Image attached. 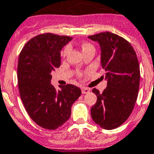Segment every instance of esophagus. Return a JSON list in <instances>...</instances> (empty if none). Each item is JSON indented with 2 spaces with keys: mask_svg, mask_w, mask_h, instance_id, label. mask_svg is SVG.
<instances>
[{
  "mask_svg": "<svg viewBox=\"0 0 154 154\" xmlns=\"http://www.w3.org/2000/svg\"><path fill=\"white\" fill-rule=\"evenodd\" d=\"M89 91H90V90L87 88H82V94H88L89 93Z\"/></svg>",
  "mask_w": 154,
  "mask_h": 154,
  "instance_id": "obj_1",
  "label": "esophagus"
}]
</instances>
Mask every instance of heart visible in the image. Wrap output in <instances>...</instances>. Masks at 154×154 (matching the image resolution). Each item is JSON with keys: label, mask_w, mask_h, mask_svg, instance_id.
Instances as JSON below:
<instances>
[{"label": "heart", "mask_w": 154, "mask_h": 154, "mask_svg": "<svg viewBox=\"0 0 154 154\" xmlns=\"http://www.w3.org/2000/svg\"><path fill=\"white\" fill-rule=\"evenodd\" d=\"M81 47H82V52H85V51H88V50L91 49V48H94V47L92 46L91 44L87 43V42H85V43L82 44ZM69 47L66 46L65 48H64L63 51V53H62V54L63 55V56H66V55L67 54V53L69 52Z\"/></svg>", "instance_id": "obj_1"}]
</instances>
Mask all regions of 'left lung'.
Returning <instances> with one entry per match:
<instances>
[{"instance_id": "obj_1", "label": "left lung", "mask_w": 154, "mask_h": 154, "mask_svg": "<svg viewBox=\"0 0 154 154\" xmlns=\"http://www.w3.org/2000/svg\"><path fill=\"white\" fill-rule=\"evenodd\" d=\"M88 38L100 45V63L107 82L102 93L92 90L97 100L91 115L97 125L112 130L125 122L134 109L140 83L138 60L131 44L117 35L100 32Z\"/></svg>"}]
</instances>
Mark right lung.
Segmentation results:
<instances>
[{
  "mask_svg": "<svg viewBox=\"0 0 154 154\" xmlns=\"http://www.w3.org/2000/svg\"><path fill=\"white\" fill-rule=\"evenodd\" d=\"M72 39L51 33L38 35L26 44L19 57L21 100L31 119L46 129H57L66 122L72 105L82 94L73 85L57 91L51 84V72L60 66L61 50Z\"/></svg>",
  "mask_w": 154,
  "mask_h": 154,
  "instance_id": "add662e5",
  "label": "right lung"
}]
</instances>
